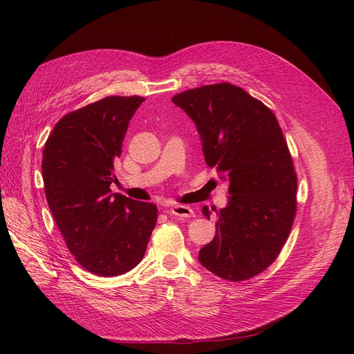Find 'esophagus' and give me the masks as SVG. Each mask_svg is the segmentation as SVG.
<instances>
[{"label":"esophagus","instance_id":"obj_1","mask_svg":"<svg viewBox=\"0 0 354 354\" xmlns=\"http://www.w3.org/2000/svg\"><path fill=\"white\" fill-rule=\"evenodd\" d=\"M169 216L173 217H180V218H190V217H195V212L190 207L186 205H173L169 209Z\"/></svg>","mask_w":354,"mask_h":354}]
</instances>
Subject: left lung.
Instances as JSON below:
<instances>
[{"label": "left lung", "mask_w": 354, "mask_h": 354, "mask_svg": "<svg viewBox=\"0 0 354 354\" xmlns=\"http://www.w3.org/2000/svg\"><path fill=\"white\" fill-rule=\"evenodd\" d=\"M173 103L195 122L205 162L229 181V202L199 263L221 279H251L279 255L297 211V174L279 122L229 82L183 91ZM202 212L209 218L208 207Z\"/></svg>", "instance_id": "left-lung-1"}]
</instances>
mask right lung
I'll return each instance as SVG.
<instances>
[{
    "instance_id": "add662e5",
    "label": "right lung",
    "mask_w": 354,
    "mask_h": 354,
    "mask_svg": "<svg viewBox=\"0 0 354 354\" xmlns=\"http://www.w3.org/2000/svg\"><path fill=\"white\" fill-rule=\"evenodd\" d=\"M140 95H111L65 115L42 151L48 207L72 255L99 276L142 261L158 218L153 203L112 194L113 164Z\"/></svg>"
}]
</instances>
